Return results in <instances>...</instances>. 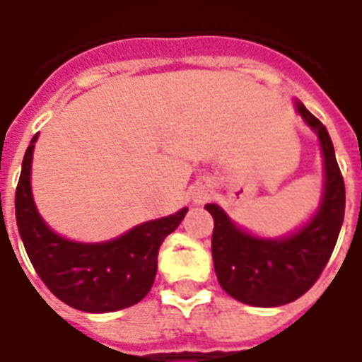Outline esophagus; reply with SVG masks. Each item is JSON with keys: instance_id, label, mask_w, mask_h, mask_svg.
<instances>
[{"instance_id": "34e87169", "label": "esophagus", "mask_w": 362, "mask_h": 362, "mask_svg": "<svg viewBox=\"0 0 362 362\" xmlns=\"http://www.w3.org/2000/svg\"><path fill=\"white\" fill-rule=\"evenodd\" d=\"M207 198H209V189H205V187L196 189L194 194H192V202H194V204H202V202H205Z\"/></svg>"}]
</instances>
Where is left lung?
Returning a JSON list of instances; mask_svg holds the SVG:
<instances>
[{
  "instance_id": "obj_1",
  "label": "left lung",
  "mask_w": 362,
  "mask_h": 362,
  "mask_svg": "<svg viewBox=\"0 0 362 362\" xmlns=\"http://www.w3.org/2000/svg\"><path fill=\"white\" fill-rule=\"evenodd\" d=\"M293 103L322 147L323 190L316 211L297 230L265 237L239 226L221 205L205 204L215 221L211 252L218 284L235 300L259 308L288 305L310 290L334 250L346 209V189L331 136L305 104Z\"/></svg>"
}]
</instances>
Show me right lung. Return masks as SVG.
<instances>
[{
  "mask_svg": "<svg viewBox=\"0 0 362 362\" xmlns=\"http://www.w3.org/2000/svg\"><path fill=\"white\" fill-rule=\"evenodd\" d=\"M39 134L22 160L14 209L25 252L40 280L65 305L82 312L103 314L140 303L157 274L158 248L181 224L189 207L141 222L123 235L100 243L66 239L40 216L31 190V164Z\"/></svg>",
  "mask_w": 362,
  "mask_h": 362,
  "instance_id": "right-lung-1",
  "label": "right lung"
}]
</instances>
